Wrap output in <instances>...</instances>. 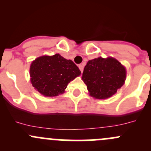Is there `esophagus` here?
<instances>
[{
    "mask_svg": "<svg viewBox=\"0 0 151 151\" xmlns=\"http://www.w3.org/2000/svg\"><path fill=\"white\" fill-rule=\"evenodd\" d=\"M79 68H80V70L81 71V72H83V68H84V66H83V65L80 64V65H79Z\"/></svg>",
    "mask_w": 151,
    "mask_h": 151,
    "instance_id": "1",
    "label": "esophagus"
}]
</instances>
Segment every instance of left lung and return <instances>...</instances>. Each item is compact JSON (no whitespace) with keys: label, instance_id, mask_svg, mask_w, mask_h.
Returning a JSON list of instances; mask_svg holds the SVG:
<instances>
[{"label":"left lung","instance_id":"1","mask_svg":"<svg viewBox=\"0 0 151 151\" xmlns=\"http://www.w3.org/2000/svg\"><path fill=\"white\" fill-rule=\"evenodd\" d=\"M126 79V67L112 57L90 60L82 76L89 95L96 99L110 98L125 84Z\"/></svg>","mask_w":151,"mask_h":151}]
</instances>
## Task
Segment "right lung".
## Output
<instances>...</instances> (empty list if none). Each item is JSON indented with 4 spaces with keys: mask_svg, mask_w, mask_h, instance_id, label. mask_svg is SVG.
I'll return each mask as SVG.
<instances>
[{
    "mask_svg": "<svg viewBox=\"0 0 151 151\" xmlns=\"http://www.w3.org/2000/svg\"><path fill=\"white\" fill-rule=\"evenodd\" d=\"M80 74L74 62L59 53L38 57L30 66V83L36 91L47 97L63 94L68 83Z\"/></svg>",
    "mask_w": 151,
    "mask_h": 151,
    "instance_id": "obj_1",
    "label": "right lung"
}]
</instances>
